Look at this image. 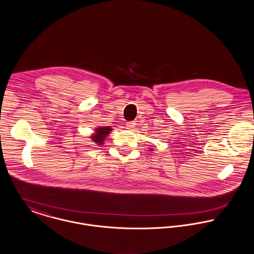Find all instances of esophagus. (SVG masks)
<instances>
[{"mask_svg": "<svg viewBox=\"0 0 254 254\" xmlns=\"http://www.w3.org/2000/svg\"><path fill=\"white\" fill-rule=\"evenodd\" d=\"M135 122L134 121H131V122H127V128H134V127H135Z\"/></svg>", "mask_w": 254, "mask_h": 254, "instance_id": "obj_1", "label": "esophagus"}]
</instances>
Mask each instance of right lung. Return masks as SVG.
I'll return each mask as SVG.
<instances>
[{"mask_svg": "<svg viewBox=\"0 0 254 254\" xmlns=\"http://www.w3.org/2000/svg\"><path fill=\"white\" fill-rule=\"evenodd\" d=\"M112 128L110 127H97L95 133L91 136L92 140L98 144V145H102L104 140L106 139L107 135L110 133Z\"/></svg>", "mask_w": 254, "mask_h": 254, "instance_id": "obj_1", "label": "right lung"}]
</instances>
